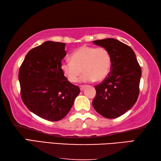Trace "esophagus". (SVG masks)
<instances>
[{
  "mask_svg": "<svg viewBox=\"0 0 161 161\" xmlns=\"http://www.w3.org/2000/svg\"><path fill=\"white\" fill-rule=\"evenodd\" d=\"M84 87H85V86H84V85L80 86V90H81V91H83L84 89Z\"/></svg>",
  "mask_w": 161,
  "mask_h": 161,
  "instance_id": "obj_1",
  "label": "esophagus"
}]
</instances>
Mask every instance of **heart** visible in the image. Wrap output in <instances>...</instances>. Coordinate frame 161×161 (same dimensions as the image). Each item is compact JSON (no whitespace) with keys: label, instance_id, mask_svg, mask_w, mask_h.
Instances as JSON below:
<instances>
[{"label":"heart","instance_id":"obj_1","mask_svg":"<svg viewBox=\"0 0 161 161\" xmlns=\"http://www.w3.org/2000/svg\"><path fill=\"white\" fill-rule=\"evenodd\" d=\"M111 67V56L107 49L81 46L71 54V61H64L61 69L70 82L75 83L84 72V82L101 81L108 75Z\"/></svg>","mask_w":161,"mask_h":161}]
</instances>
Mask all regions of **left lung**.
Masks as SVG:
<instances>
[{
  "label": "left lung",
  "instance_id": "8db88e82",
  "mask_svg": "<svg viewBox=\"0 0 161 161\" xmlns=\"http://www.w3.org/2000/svg\"><path fill=\"white\" fill-rule=\"evenodd\" d=\"M107 49L111 56V70L105 79L94 86V109L103 117L115 119L135 104L139 94L141 68L129 46L114 38L93 41Z\"/></svg>",
  "mask_w": 161,
  "mask_h": 161
}]
</instances>
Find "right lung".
<instances>
[{
	"instance_id": "1",
	"label": "right lung",
	"mask_w": 161,
	"mask_h": 161,
	"mask_svg": "<svg viewBox=\"0 0 161 161\" xmlns=\"http://www.w3.org/2000/svg\"><path fill=\"white\" fill-rule=\"evenodd\" d=\"M65 45L63 42H43L28 52L19 69L24 104L37 116L50 121L63 119L80 92L61 69V61L67 54Z\"/></svg>"
}]
</instances>
